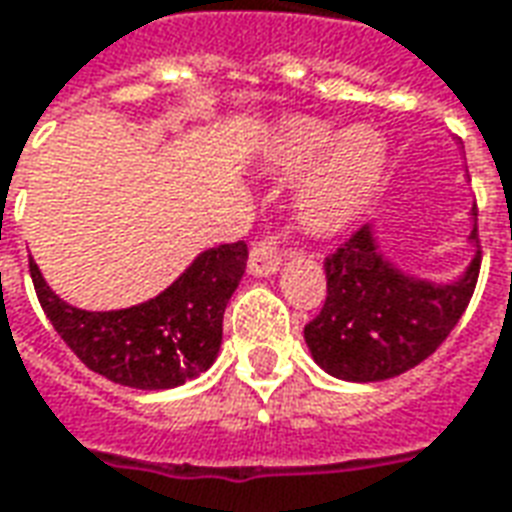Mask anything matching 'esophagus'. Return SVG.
I'll return each mask as SVG.
<instances>
[{"mask_svg":"<svg viewBox=\"0 0 512 512\" xmlns=\"http://www.w3.org/2000/svg\"><path fill=\"white\" fill-rule=\"evenodd\" d=\"M279 266H282V252H279L274 238H263V241H257L252 246V252H249V274L271 277V274H277Z\"/></svg>","mask_w":512,"mask_h":512,"instance_id":"1","label":"esophagus"}]
</instances>
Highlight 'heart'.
Listing matches in <instances>:
<instances>
[{
  "label": "heart",
  "instance_id": "b5f03b06",
  "mask_svg": "<svg viewBox=\"0 0 512 512\" xmlns=\"http://www.w3.org/2000/svg\"><path fill=\"white\" fill-rule=\"evenodd\" d=\"M268 161L282 175L301 178L293 200L296 219L310 235H337L365 213L386 167L384 139L356 123L334 136V126L315 117H290L271 136Z\"/></svg>",
  "mask_w": 512,
  "mask_h": 512
}]
</instances>
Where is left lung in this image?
Listing matches in <instances>:
<instances>
[{
  "mask_svg": "<svg viewBox=\"0 0 512 512\" xmlns=\"http://www.w3.org/2000/svg\"><path fill=\"white\" fill-rule=\"evenodd\" d=\"M477 246L472 263L455 282H430L397 268L381 252L373 227L356 230L326 257V301L304 326L312 359L343 381H386L439 348L469 307L477 274V208H472Z\"/></svg>",
  "mask_w": 512,
  "mask_h": 512,
  "instance_id": "8db88e82",
  "label": "left lung"
}]
</instances>
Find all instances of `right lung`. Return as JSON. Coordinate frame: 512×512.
<instances>
[{"label": "right lung", "mask_w": 512, "mask_h": 512, "mask_svg": "<svg viewBox=\"0 0 512 512\" xmlns=\"http://www.w3.org/2000/svg\"><path fill=\"white\" fill-rule=\"evenodd\" d=\"M246 257L244 241L205 249L156 299L109 312L62 301L35 260L29 274L51 326L93 373L131 389H172L216 362L224 307L244 277Z\"/></svg>", "instance_id": "right-lung-1"}]
</instances>
